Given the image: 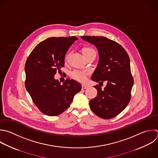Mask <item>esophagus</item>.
Returning a JSON list of instances; mask_svg holds the SVG:
<instances>
[{"instance_id":"obj_1","label":"esophagus","mask_w":158,"mask_h":158,"mask_svg":"<svg viewBox=\"0 0 158 158\" xmlns=\"http://www.w3.org/2000/svg\"><path fill=\"white\" fill-rule=\"evenodd\" d=\"M86 88H88V86H85V85H82V86H81V89H86Z\"/></svg>"}]
</instances>
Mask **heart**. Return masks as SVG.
I'll list each match as a JSON object with an SVG mask.
<instances>
[{"mask_svg": "<svg viewBox=\"0 0 158 158\" xmlns=\"http://www.w3.org/2000/svg\"><path fill=\"white\" fill-rule=\"evenodd\" d=\"M83 54L84 56H88L91 54H96L95 51L89 47H86L83 49ZM68 56H66L67 59ZM89 75V73L85 70H74L71 72V77L76 81L81 83H85L87 80V77Z\"/></svg>", "mask_w": 158, "mask_h": 158, "instance_id": "obj_1", "label": "heart"}]
</instances>
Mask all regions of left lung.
Returning a JSON list of instances; mask_svg holds the SVG:
<instances>
[{
  "label": "left lung",
  "mask_w": 158,
  "mask_h": 158,
  "mask_svg": "<svg viewBox=\"0 0 158 158\" xmlns=\"http://www.w3.org/2000/svg\"><path fill=\"white\" fill-rule=\"evenodd\" d=\"M81 38L96 46L99 52V61L91 80L99 85L107 83L104 89L94 86L98 96L89 101L90 108L101 118H113L124 110L131 99L133 78L129 56L121 45L106 37Z\"/></svg>",
  "instance_id": "8db88e82"
}]
</instances>
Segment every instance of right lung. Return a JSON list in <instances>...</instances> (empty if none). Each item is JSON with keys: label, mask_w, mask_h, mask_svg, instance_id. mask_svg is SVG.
I'll use <instances>...</instances> for the list:
<instances>
[{"label": "right lung", "mask_w": 158, "mask_h": 158, "mask_svg": "<svg viewBox=\"0 0 158 158\" xmlns=\"http://www.w3.org/2000/svg\"><path fill=\"white\" fill-rule=\"evenodd\" d=\"M78 38L52 37L39 43L28 56L25 67V85L31 98L43 114L56 116L64 112L72 103L81 85L67 78L63 85L55 80L57 71L64 67L65 56Z\"/></svg>", "instance_id": "obj_1"}]
</instances>
